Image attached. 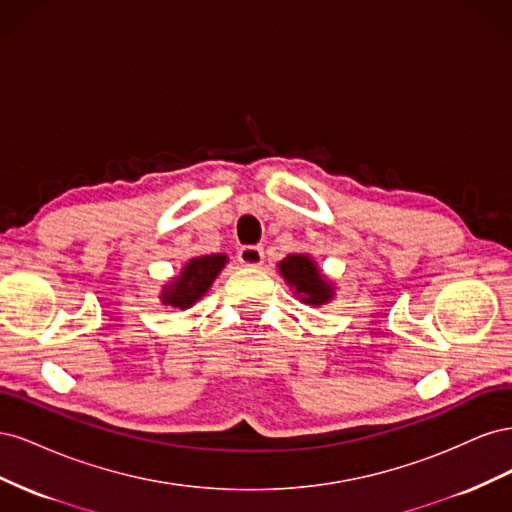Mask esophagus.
<instances>
[{
	"mask_svg": "<svg viewBox=\"0 0 512 512\" xmlns=\"http://www.w3.org/2000/svg\"><path fill=\"white\" fill-rule=\"evenodd\" d=\"M239 262L243 267L258 269L262 262H265V250L260 245H245L239 252Z\"/></svg>",
	"mask_w": 512,
	"mask_h": 512,
	"instance_id": "obj_1",
	"label": "esophagus"
}]
</instances>
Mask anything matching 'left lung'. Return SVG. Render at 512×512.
<instances>
[{
	"mask_svg": "<svg viewBox=\"0 0 512 512\" xmlns=\"http://www.w3.org/2000/svg\"><path fill=\"white\" fill-rule=\"evenodd\" d=\"M277 271L284 277L294 297L305 305L320 307L335 299V282L324 275L318 262L309 254H288L284 260L277 262Z\"/></svg>",
	"mask_w": 512,
	"mask_h": 512,
	"instance_id": "8db88e82",
	"label": "left lung"
}]
</instances>
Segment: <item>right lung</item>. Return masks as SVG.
Returning a JSON list of instances; mask_svg holds the SVG:
<instances>
[{
    "instance_id": "obj_1",
    "label": "right lung",
    "mask_w": 512,
    "mask_h": 512,
    "mask_svg": "<svg viewBox=\"0 0 512 512\" xmlns=\"http://www.w3.org/2000/svg\"><path fill=\"white\" fill-rule=\"evenodd\" d=\"M228 265L226 254H207V256H194L179 269L175 277L162 286L160 301L162 305L175 307L185 312L192 305H196L205 297L209 288L213 286L215 277L222 273Z\"/></svg>"
}]
</instances>
